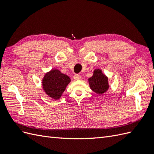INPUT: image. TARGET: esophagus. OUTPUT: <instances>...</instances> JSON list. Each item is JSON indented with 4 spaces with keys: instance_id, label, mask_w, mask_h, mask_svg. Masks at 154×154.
<instances>
[{
    "instance_id": "34e87169",
    "label": "esophagus",
    "mask_w": 154,
    "mask_h": 154,
    "mask_svg": "<svg viewBox=\"0 0 154 154\" xmlns=\"http://www.w3.org/2000/svg\"><path fill=\"white\" fill-rule=\"evenodd\" d=\"M73 79L75 80H80L81 79V77L80 75L79 74H75L73 75Z\"/></svg>"
}]
</instances>
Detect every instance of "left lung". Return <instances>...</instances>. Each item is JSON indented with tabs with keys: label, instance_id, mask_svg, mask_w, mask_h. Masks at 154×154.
<instances>
[{
	"label": "left lung",
	"instance_id": "8db88e82",
	"mask_svg": "<svg viewBox=\"0 0 154 154\" xmlns=\"http://www.w3.org/2000/svg\"><path fill=\"white\" fill-rule=\"evenodd\" d=\"M88 82L90 88L98 94H103L109 88L108 79L100 69L94 70L93 76L89 79Z\"/></svg>",
	"mask_w": 154,
	"mask_h": 154
}]
</instances>
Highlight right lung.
<instances>
[{
  "label": "right lung",
  "mask_w": 154,
  "mask_h": 154,
  "mask_svg": "<svg viewBox=\"0 0 154 154\" xmlns=\"http://www.w3.org/2000/svg\"><path fill=\"white\" fill-rule=\"evenodd\" d=\"M70 78L58 69H52L47 73L42 80L43 88L49 97L58 100L70 82Z\"/></svg>",
  "instance_id": "right-lung-1"
}]
</instances>
